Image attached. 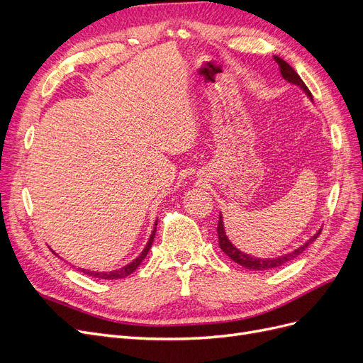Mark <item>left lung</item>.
Masks as SVG:
<instances>
[{
  "instance_id": "8db88e82",
  "label": "left lung",
  "mask_w": 363,
  "mask_h": 363,
  "mask_svg": "<svg viewBox=\"0 0 363 363\" xmlns=\"http://www.w3.org/2000/svg\"><path fill=\"white\" fill-rule=\"evenodd\" d=\"M274 60L277 62L279 68H280V72H281L284 80H288V82H291V83H294V84H296V86H300L301 89H303L307 95L312 96V95H311V91L307 89V86H306L304 82L301 80V77L295 72V69L291 67L289 63H286L283 59H280L279 56H274ZM216 232H218L219 247H221V250L225 252V255H227L230 259L235 260L236 263H239V265L245 267L247 269H256V271L272 269V268L281 267V265H284V263L291 262L292 259H295L296 256L301 255V252H303L307 247H309V245L313 242V240L318 238V235L321 233V232H318L313 238H311L309 240H307V242H306L304 245H301L300 248L294 250L292 252H288V255H284V256H279V257H276V259H256V257H251V256L245 255V252H242V251H239L232 242H230L227 235H225L224 224H223V216H221V215H219V219H218V228H216Z\"/></svg>"
}]
</instances>
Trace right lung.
I'll return each instance as SVG.
<instances>
[{"label":"right lung","mask_w":363,"mask_h":363,"mask_svg":"<svg viewBox=\"0 0 363 363\" xmlns=\"http://www.w3.org/2000/svg\"><path fill=\"white\" fill-rule=\"evenodd\" d=\"M156 225H157V223L155 224V230H152V233H151V236H150V239H148V244L145 245L144 251H142L140 255H139L133 262L128 263V265H125V267H123V268H119V269H115V271H108V272H95V271H91V269H80V271L84 272V274H87V276L95 277V279H101V280H116V279H124V277L130 276L131 272L136 271V268L140 265V262L144 260L145 256L148 255V251H150V248H151L152 240H155V236H156Z\"/></svg>","instance_id":"right-lung-1"}]
</instances>
